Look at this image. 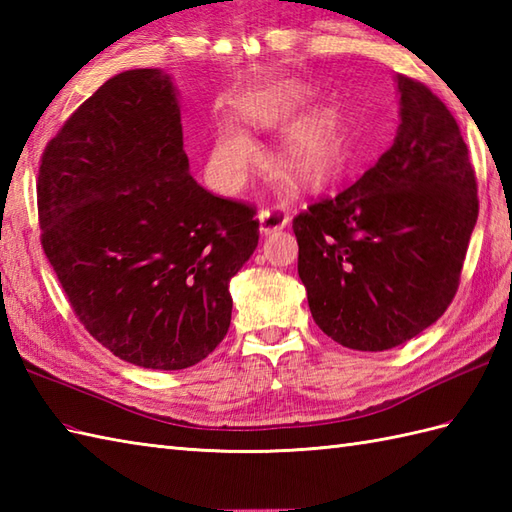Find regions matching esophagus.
<instances>
[{
	"instance_id": "34e87169",
	"label": "esophagus",
	"mask_w": 512,
	"mask_h": 512,
	"mask_svg": "<svg viewBox=\"0 0 512 512\" xmlns=\"http://www.w3.org/2000/svg\"><path fill=\"white\" fill-rule=\"evenodd\" d=\"M259 217V231L262 233H273V231H281V228H286L290 217L288 213L281 209V206H273V209H262L257 213Z\"/></svg>"
}]
</instances>
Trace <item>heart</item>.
<instances>
[{"mask_svg": "<svg viewBox=\"0 0 512 512\" xmlns=\"http://www.w3.org/2000/svg\"><path fill=\"white\" fill-rule=\"evenodd\" d=\"M281 116H286V107H262L253 114V121L270 125L277 123ZM255 156V143L246 134L233 127L222 129L211 151V165L217 180L224 187H235ZM281 162L290 176L306 187H323L334 180L341 167V138L334 123L328 118H314L297 127L286 138Z\"/></svg>", "mask_w": 512, "mask_h": 512, "instance_id": "heart-1", "label": "heart"}]
</instances>
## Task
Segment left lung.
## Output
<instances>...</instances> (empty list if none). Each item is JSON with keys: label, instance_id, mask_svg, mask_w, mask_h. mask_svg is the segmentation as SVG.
<instances>
[{"label": "left lung", "instance_id": "left-lung-1", "mask_svg": "<svg viewBox=\"0 0 512 512\" xmlns=\"http://www.w3.org/2000/svg\"><path fill=\"white\" fill-rule=\"evenodd\" d=\"M396 83L394 145L352 187L292 220L312 319L361 352L391 350L442 317L480 211L453 114L424 83L405 74Z\"/></svg>", "mask_w": 512, "mask_h": 512}]
</instances>
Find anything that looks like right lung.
<instances>
[{
  "instance_id": "right-lung-1",
  "label": "right lung",
  "mask_w": 512,
  "mask_h": 512,
  "mask_svg": "<svg viewBox=\"0 0 512 512\" xmlns=\"http://www.w3.org/2000/svg\"><path fill=\"white\" fill-rule=\"evenodd\" d=\"M160 70L112 76L43 149L41 246L76 319L123 361L184 369L231 325L228 281L259 242L255 206L189 173Z\"/></svg>"
}]
</instances>
